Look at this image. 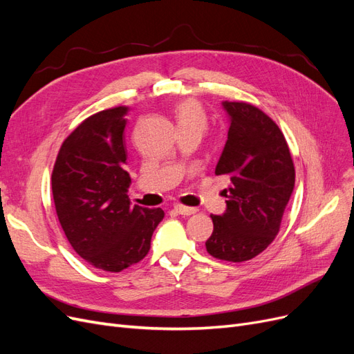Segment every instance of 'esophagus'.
Listing matches in <instances>:
<instances>
[{
    "label": "esophagus",
    "instance_id": "1",
    "mask_svg": "<svg viewBox=\"0 0 354 354\" xmlns=\"http://www.w3.org/2000/svg\"><path fill=\"white\" fill-rule=\"evenodd\" d=\"M176 211L180 214V216H192V214H196V208H190V207H183V205H176Z\"/></svg>",
    "mask_w": 354,
    "mask_h": 354
}]
</instances>
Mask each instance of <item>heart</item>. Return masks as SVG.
<instances>
[{
	"instance_id": "obj_1",
	"label": "heart",
	"mask_w": 354,
	"mask_h": 354,
	"mask_svg": "<svg viewBox=\"0 0 354 354\" xmlns=\"http://www.w3.org/2000/svg\"><path fill=\"white\" fill-rule=\"evenodd\" d=\"M176 115H177L178 127H198L201 130L205 128L207 115L202 108V104L198 100L189 99V100L181 102L177 106Z\"/></svg>"
}]
</instances>
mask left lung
<instances>
[{"label": "left lung", "instance_id": "left-lung-1", "mask_svg": "<svg viewBox=\"0 0 354 354\" xmlns=\"http://www.w3.org/2000/svg\"><path fill=\"white\" fill-rule=\"evenodd\" d=\"M229 116L227 142L216 167L232 185L226 211L211 216L214 230L207 251L218 260L254 259L279 232L292 195L295 169L282 131L269 116L243 102H223Z\"/></svg>", "mask_w": 354, "mask_h": 354}]
</instances>
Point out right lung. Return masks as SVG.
I'll list each match as a JSON object with an SVG mask.
<instances>
[{
	"label": "right lung",
	"mask_w": 354,
	"mask_h": 354,
	"mask_svg": "<svg viewBox=\"0 0 354 354\" xmlns=\"http://www.w3.org/2000/svg\"><path fill=\"white\" fill-rule=\"evenodd\" d=\"M128 108L94 113L63 142L51 174L60 226L78 255L104 272L143 260L164 218L160 208L131 205L124 130Z\"/></svg>",
	"instance_id": "obj_1"
}]
</instances>
